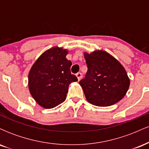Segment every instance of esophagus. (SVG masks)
<instances>
[{"mask_svg":"<svg viewBox=\"0 0 149 149\" xmlns=\"http://www.w3.org/2000/svg\"><path fill=\"white\" fill-rule=\"evenodd\" d=\"M76 77H77V78H78V80H80V79H81V78H82V74L80 73H76Z\"/></svg>","mask_w":149,"mask_h":149,"instance_id":"esophagus-1","label":"esophagus"}]
</instances>
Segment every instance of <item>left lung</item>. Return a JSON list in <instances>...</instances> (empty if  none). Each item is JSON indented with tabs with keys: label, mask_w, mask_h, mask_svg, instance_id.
<instances>
[{
	"label": "left lung",
	"mask_w": 149,
	"mask_h": 149,
	"mask_svg": "<svg viewBox=\"0 0 149 149\" xmlns=\"http://www.w3.org/2000/svg\"><path fill=\"white\" fill-rule=\"evenodd\" d=\"M84 57L88 71L79 84L89 103L109 107L122 100L130 82L120 63L103 50L84 52Z\"/></svg>",
	"instance_id": "obj_1"
}]
</instances>
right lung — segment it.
Listing matches in <instances>:
<instances>
[{
  "label": "right lung",
  "mask_w": 149,
  "mask_h": 149,
  "mask_svg": "<svg viewBox=\"0 0 149 149\" xmlns=\"http://www.w3.org/2000/svg\"><path fill=\"white\" fill-rule=\"evenodd\" d=\"M68 50L54 47L40 56L29 73V92L40 107L52 109L64 102L69 85L78 78L71 74L72 63L66 59Z\"/></svg>",
  "instance_id": "right-lung-1"
}]
</instances>
